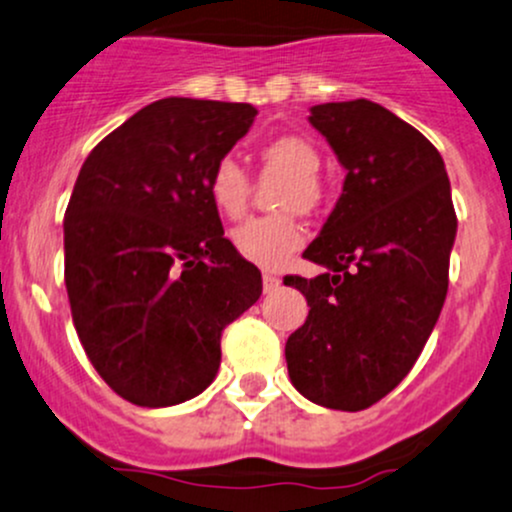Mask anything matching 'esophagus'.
<instances>
[{"mask_svg": "<svg viewBox=\"0 0 512 512\" xmlns=\"http://www.w3.org/2000/svg\"><path fill=\"white\" fill-rule=\"evenodd\" d=\"M278 285H280V278H278V275H273V273H263V292H273V290H278Z\"/></svg>", "mask_w": 512, "mask_h": 512, "instance_id": "obj_1", "label": "esophagus"}]
</instances>
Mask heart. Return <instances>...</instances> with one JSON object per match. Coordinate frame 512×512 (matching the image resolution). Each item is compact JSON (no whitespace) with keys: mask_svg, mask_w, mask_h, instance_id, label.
Instances as JSON below:
<instances>
[{"mask_svg":"<svg viewBox=\"0 0 512 512\" xmlns=\"http://www.w3.org/2000/svg\"><path fill=\"white\" fill-rule=\"evenodd\" d=\"M258 162L266 176H283L290 183L280 188L278 208L312 210L319 203V152L302 135H280L258 147ZM251 179L237 159L222 157L212 164L208 174L210 203L222 217L237 220L249 208ZM307 234L290 215L254 217L232 232L237 251L258 266L275 268L285 263L304 244Z\"/></svg>","mask_w":512,"mask_h":512,"instance_id":"obj_1","label":"heart"}]
</instances>
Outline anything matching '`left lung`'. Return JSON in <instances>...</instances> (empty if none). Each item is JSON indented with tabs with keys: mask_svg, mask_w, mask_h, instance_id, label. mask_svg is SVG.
<instances>
[{
	"mask_svg": "<svg viewBox=\"0 0 512 512\" xmlns=\"http://www.w3.org/2000/svg\"><path fill=\"white\" fill-rule=\"evenodd\" d=\"M309 123L346 181L304 251L326 271L285 278L309 304L287 372L314 404L363 411L409 375L440 317L457 215L438 149L380 103H319Z\"/></svg>",
	"mask_w": 512,
	"mask_h": 512,
	"instance_id": "8db88e82",
	"label": "left lung"
}]
</instances>
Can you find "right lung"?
<instances>
[{"label":"right lung","mask_w":512,"mask_h":512,"mask_svg":"<svg viewBox=\"0 0 512 512\" xmlns=\"http://www.w3.org/2000/svg\"><path fill=\"white\" fill-rule=\"evenodd\" d=\"M251 103L154 101L91 149L65 212V285L91 365L159 409L215 380L227 324L261 273L225 239L208 174L256 118Z\"/></svg>","instance_id":"1"}]
</instances>
